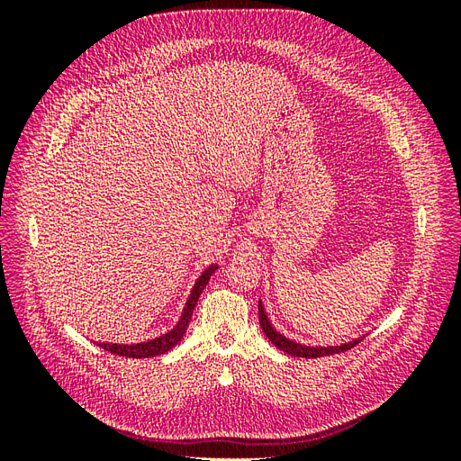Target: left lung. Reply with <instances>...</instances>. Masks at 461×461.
Instances as JSON below:
<instances>
[{
    "label": "left lung",
    "instance_id": "1",
    "mask_svg": "<svg viewBox=\"0 0 461 461\" xmlns=\"http://www.w3.org/2000/svg\"><path fill=\"white\" fill-rule=\"evenodd\" d=\"M259 325L265 332V337H267L271 340V344H275L278 350H283L285 354L288 356H296V357H321V356H330V354H339V352H346L350 350V348H354L357 342H361L366 339V334H361V337L350 340V342H344V344H337V346H305V344H300V342H294L292 339H286L283 332H278L273 325L271 321L267 317V313H265V308L263 303L259 300Z\"/></svg>",
    "mask_w": 461,
    "mask_h": 461
}]
</instances>
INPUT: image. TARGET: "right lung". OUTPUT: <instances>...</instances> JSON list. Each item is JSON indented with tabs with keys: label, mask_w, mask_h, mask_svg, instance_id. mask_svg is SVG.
<instances>
[{
	"label": "right lung",
	"mask_w": 461,
	"mask_h": 461,
	"mask_svg": "<svg viewBox=\"0 0 461 461\" xmlns=\"http://www.w3.org/2000/svg\"><path fill=\"white\" fill-rule=\"evenodd\" d=\"M219 265H209V267L203 269V273L196 278V283H194L192 290H190V296L185 303V310L180 313L178 323L171 329L167 330L161 337H156L151 340H144V342H136V344H115V342H97V346L104 348L105 352H111L115 356H124V357H153V356H161L167 354L169 350L185 339L186 329L190 325V319L194 313V308H196L198 298L203 292L205 285L209 283V278L217 271Z\"/></svg>",
	"instance_id": "add662e5"
}]
</instances>
